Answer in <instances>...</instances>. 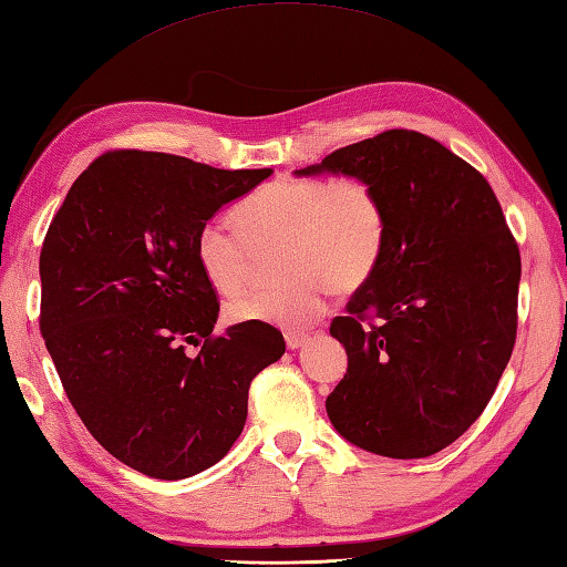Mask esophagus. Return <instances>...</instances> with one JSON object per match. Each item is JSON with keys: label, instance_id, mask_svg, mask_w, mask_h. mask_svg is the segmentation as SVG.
I'll return each mask as SVG.
<instances>
[{"label": "esophagus", "instance_id": "34e87169", "mask_svg": "<svg viewBox=\"0 0 567 567\" xmlns=\"http://www.w3.org/2000/svg\"><path fill=\"white\" fill-rule=\"evenodd\" d=\"M308 342V334L303 332H286V347L288 349H300Z\"/></svg>", "mask_w": 567, "mask_h": 567}]
</instances>
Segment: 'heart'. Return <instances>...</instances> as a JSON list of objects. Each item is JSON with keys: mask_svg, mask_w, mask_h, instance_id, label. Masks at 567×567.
<instances>
[{"mask_svg": "<svg viewBox=\"0 0 567 567\" xmlns=\"http://www.w3.org/2000/svg\"><path fill=\"white\" fill-rule=\"evenodd\" d=\"M213 218L196 235V259L213 288L233 293L255 271L257 255L279 245L286 279L228 300L230 322L303 327L322 316L332 291L351 293L379 269L388 218L379 192L361 177L276 179Z\"/></svg>", "mask_w": 567, "mask_h": 567, "instance_id": "1", "label": "heart"}]
</instances>
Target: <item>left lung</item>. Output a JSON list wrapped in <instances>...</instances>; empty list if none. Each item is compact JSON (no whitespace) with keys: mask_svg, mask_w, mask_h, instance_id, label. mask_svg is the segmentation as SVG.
Listing matches in <instances>:
<instances>
[{"mask_svg":"<svg viewBox=\"0 0 567 567\" xmlns=\"http://www.w3.org/2000/svg\"><path fill=\"white\" fill-rule=\"evenodd\" d=\"M324 172L367 179L388 218L379 269L330 324L349 367L327 417L371 454L432 456L481 417L512 357L519 247L493 186L430 135L385 131L296 169Z\"/></svg>","mask_w":567,"mask_h":567,"instance_id":"1","label":"left lung"}]
</instances>
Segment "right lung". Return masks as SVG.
<instances>
[{"instance_id": "1", "label": "right lung", "mask_w": 567, "mask_h": 567, "mask_svg": "<svg viewBox=\"0 0 567 567\" xmlns=\"http://www.w3.org/2000/svg\"><path fill=\"white\" fill-rule=\"evenodd\" d=\"M267 177L113 150L50 223L41 334L86 430L137 473L182 481L218 463L243 434L251 379L284 357L271 324L213 334L220 303L196 259L200 225Z\"/></svg>"}]
</instances>
